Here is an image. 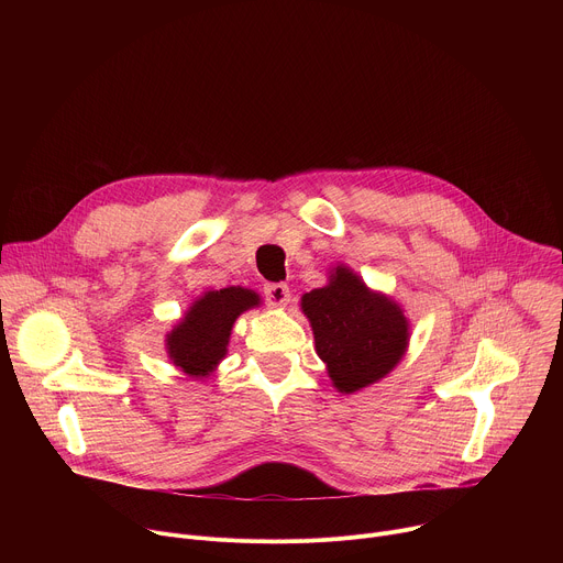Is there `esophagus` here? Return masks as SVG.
Instances as JSON below:
<instances>
[{"label": "esophagus", "mask_w": 563, "mask_h": 563, "mask_svg": "<svg viewBox=\"0 0 563 563\" xmlns=\"http://www.w3.org/2000/svg\"><path fill=\"white\" fill-rule=\"evenodd\" d=\"M289 287L285 285V283H269V285H265V298H267V302L269 305H274V307H283V305H287L289 302Z\"/></svg>", "instance_id": "34e87169"}]
</instances>
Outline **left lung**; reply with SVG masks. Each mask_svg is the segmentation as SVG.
<instances>
[{
	"label": "left lung",
	"instance_id": "1",
	"mask_svg": "<svg viewBox=\"0 0 563 563\" xmlns=\"http://www.w3.org/2000/svg\"><path fill=\"white\" fill-rule=\"evenodd\" d=\"M316 352L339 391L352 394L383 378L408 347V320L389 298L372 294L339 267L328 287L302 296Z\"/></svg>",
	"mask_w": 563,
	"mask_h": 563
}]
</instances>
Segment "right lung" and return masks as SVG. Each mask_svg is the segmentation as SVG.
<instances>
[{"label": "right lung", "instance_id": "obj_1", "mask_svg": "<svg viewBox=\"0 0 563 563\" xmlns=\"http://www.w3.org/2000/svg\"><path fill=\"white\" fill-rule=\"evenodd\" d=\"M254 305L258 296L243 287L207 291L167 339L174 365L196 378L213 372L227 352L233 320Z\"/></svg>", "mask_w": 563, "mask_h": 563}]
</instances>
